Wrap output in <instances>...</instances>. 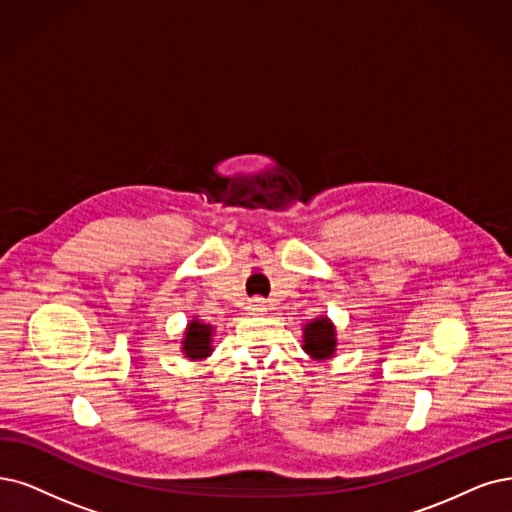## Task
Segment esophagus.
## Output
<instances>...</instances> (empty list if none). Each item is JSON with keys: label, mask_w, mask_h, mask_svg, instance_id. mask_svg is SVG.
Wrapping results in <instances>:
<instances>
[{"label": "esophagus", "mask_w": 512, "mask_h": 512, "mask_svg": "<svg viewBox=\"0 0 512 512\" xmlns=\"http://www.w3.org/2000/svg\"><path fill=\"white\" fill-rule=\"evenodd\" d=\"M249 310H251L253 314H263V312L268 310V306H266V301L259 299V297H255V299L251 301V304H249Z\"/></svg>", "instance_id": "34e87169"}]
</instances>
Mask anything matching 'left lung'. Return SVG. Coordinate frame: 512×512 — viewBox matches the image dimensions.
<instances>
[{
    "label": "left lung",
    "instance_id": "1",
    "mask_svg": "<svg viewBox=\"0 0 512 512\" xmlns=\"http://www.w3.org/2000/svg\"><path fill=\"white\" fill-rule=\"evenodd\" d=\"M335 327L331 325V320L327 316H320L312 323L304 327V350L316 358V361H325V358H331L337 346V337H335Z\"/></svg>",
    "mask_w": 512,
    "mask_h": 512
}]
</instances>
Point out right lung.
<instances>
[{
  "instance_id": "right-lung-1",
  "label": "right lung",
  "mask_w": 512,
  "mask_h": 512,
  "mask_svg": "<svg viewBox=\"0 0 512 512\" xmlns=\"http://www.w3.org/2000/svg\"><path fill=\"white\" fill-rule=\"evenodd\" d=\"M213 327L204 325L200 320H192L185 329V337H183V354L192 361H202L208 354L213 352L211 346V337H213Z\"/></svg>"
}]
</instances>
